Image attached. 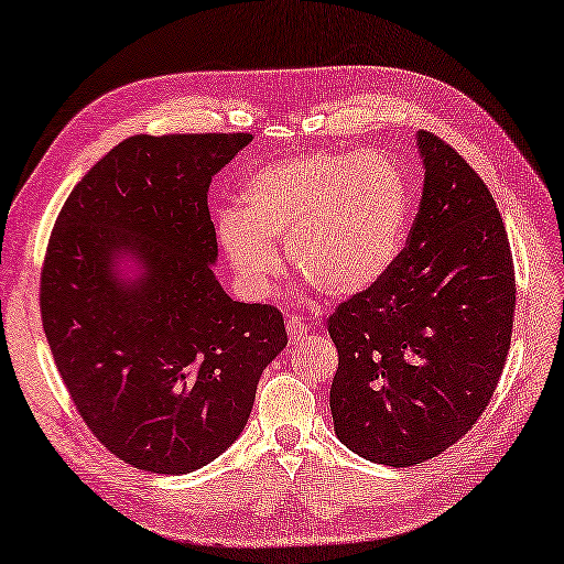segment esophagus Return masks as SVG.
Masks as SVG:
<instances>
[{
    "label": "esophagus",
    "mask_w": 564,
    "mask_h": 564,
    "mask_svg": "<svg viewBox=\"0 0 564 564\" xmlns=\"http://www.w3.org/2000/svg\"><path fill=\"white\" fill-rule=\"evenodd\" d=\"M306 329L308 325L304 321L296 318V315H286V335H290L292 345H296V341L306 335Z\"/></svg>",
    "instance_id": "esophagus-1"
}]
</instances>
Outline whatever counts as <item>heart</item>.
<instances>
[{
	"label": "heart",
	"mask_w": 564,
	"mask_h": 564,
	"mask_svg": "<svg viewBox=\"0 0 564 564\" xmlns=\"http://www.w3.org/2000/svg\"><path fill=\"white\" fill-rule=\"evenodd\" d=\"M409 213L404 174L380 153H318L249 178L243 210L217 217V239L241 290L268 296L284 274L278 243L321 292L345 299L386 278Z\"/></svg>",
	"instance_id": "obj_1"
}]
</instances>
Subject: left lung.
<instances>
[{
	"label": "left lung",
	"mask_w": 564,
	"mask_h": 564,
	"mask_svg": "<svg viewBox=\"0 0 564 564\" xmlns=\"http://www.w3.org/2000/svg\"><path fill=\"white\" fill-rule=\"evenodd\" d=\"M419 148L425 182L406 246L327 318L335 433L388 466L433 459L474 429L502 376L517 304L510 239L484 178L431 131Z\"/></svg>",
	"instance_id": "1"
}]
</instances>
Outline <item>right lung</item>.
Returning a JSON list of instances; mask_svg holds the SVG:
<instances>
[{"instance_id":"obj_1","label":"right lung","mask_w":564,"mask_h":564,"mask_svg":"<svg viewBox=\"0 0 564 564\" xmlns=\"http://www.w3.org/2000/svg\"><path fill=\"white\" fill-rule=\"evenodd\" d=\"M251 133L131 135L64 200L40 274V315L68 397L131 466L188 474L237 441L258 378L286 345L280 308L231 301L208 208L213 176ZM147 274L121 288L113 258Z\"/></svg>"}]
</instances>
